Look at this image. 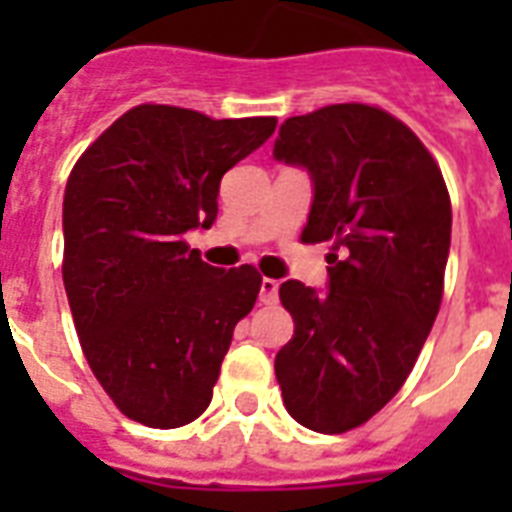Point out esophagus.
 Masks as SVG:
<instances>
[{
	"label": "esophagus",
	"mask_w": 512,
	"mask_h": 512,
	"mask_svg": "<svg viewBox=\"0 0 512 512\" xmlns=\"http://www.w3.org/2000/svg\"><path fill=\"white\" fill-rule=\"evenodd\" d=\"M260 303H263V305L279 303V281H276V279L260 281Z\"/></svg>",
	"instance_id": "obj_1"
}]
</instances>
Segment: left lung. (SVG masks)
I'll return each mask as SVG.
<instances>
[{
  "label": "left lung",
  "mask_w": 512,
  "mask_h": 512,
  "mask_svg": "<svg viewBox=\"0 0 512 512\" xmlns=\"http://www.w3.org/2000/svg\"><path fill=\"white\" fill-rule=\"evenodd\" d=\"M273 159L311 175L303 241L335 244L324 292L281 284L295 335L276 353V380L300 425L335 436L380 412L412 372L441 308L452 204L420 138L364 103L287 119Z\"/></svg>",
  "instance_id": "left-lung-1"
}]
</instances>
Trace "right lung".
<instances>
[{
	"mask_svg": "<svg viewBox=\"0 0 512 512\" xmlns=\"http://www.w3.org/2000/svg\"><path fill=\"white\" fill-rule=\"evenodd\" d=\"M273 130V116L209 119L146 103L71 170L63 284L87 364L130 420L180 428L212 401L263 276L207 265L185 233L215 223L223 175Z\"/></svg>",
	"mask_w": 512,
	"mask_h": 512,
	"instance_id": "right-lung-1",
	"label": "right lung"
}]
</instances>
